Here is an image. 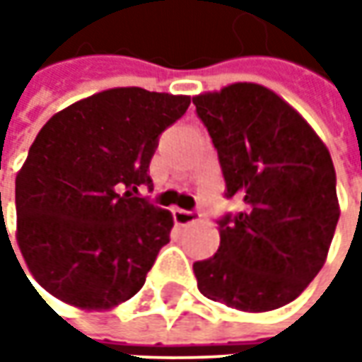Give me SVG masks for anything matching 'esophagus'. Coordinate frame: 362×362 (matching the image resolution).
<instances>
[{"label":"esophagus","mask_w":362,"mask_h":362,"mask_svg":"<svg viewBox=\"0 0 362 362\" xmlns=\"http://www.w3.org/2000/svg\"><path fill=\"white\" fill-rule=\"evenodd\" d=\"M173 217L177 226H191V223L199 221V214L197 211H187V209H175Z\"/></svg>","instance_id":"esophagus-1"}]
</instances>
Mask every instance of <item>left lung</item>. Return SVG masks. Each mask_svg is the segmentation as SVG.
<instances>
[{"label": "left lung", "mask_w": 362, "mask_h": 362, "mask_svg": "<svg viewBox=\"0 0 362 362\" xmlns=\"http://www.w3.org/2000/svg\"><path fill=\"white\" fill-rule=\"evenodd\" d=\"M217 148L226 197L219 250L195 262L203 296L242 313L298 298L325 266L341 216L327 145L276 92L254 82L193 96Z\"/></svg>", "instance_id": "left-lung-1"}]
</instances>
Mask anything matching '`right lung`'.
<instances>
[{"instance_id": "add662e5", "label": "right lung", "mask_w": 362, "mask_h": 362, "mask_svg": "<svg viewBox=\"0 0 362 362\" xmlns=\"http://www.w3.org/2000/svg\"><path fill=\"white\" fill-rule=\"evenodd\" d=\"M189 96L110 88L82 98L37 132L16 177V240L37 284L82 310L132 298L173 216L141 197L160 132Z\"/></svg>"}]
</instances>
